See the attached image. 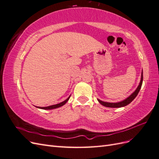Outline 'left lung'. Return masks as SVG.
Masks as SVG:
<instances>
[{
    "instance_id": "left-lung-1",
    "label": "left lung",
    "mask_w": 159,
    "mask_h": 159,
    "mask_svg": "<svg viewBox=\"0 0 159 159\" xmlns=\"http://www.w3.org/2000/svg\"><path fill=\"white\" fill-rule=\"evenodd\" d=\"M143 71L141 74V80L140 81V84H139L138 88H137V89L134 91V92L129 96V98H127L126 99H125L121 102H118V103H108V102H102L99 99H98V102L102 104V105L105 107H113V108H117V107H124L126 106L128 104H129L131 103L132 101L137 97V95H138L139 91H140L141 86H142V84H143Z\"/></svg>"
}]
</instances>
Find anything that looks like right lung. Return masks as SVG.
Returning <instances> with one entry per match:
<instances>
[{"label": "right lung", "instance_id": "obj_1", "mask_svg": "<svg viewBox=\"0 0 159 159\" xmlns=\"http://www.w3.org/2000/svg\"><path fill=\"white\" fill-rule=\"evenodd\" d=\"M70 97L67 99L66 100H65L64 102H61V103H58V104H56V105H50V106H48V107H39L38 108H40V109H56V108H57V107H61V106H62V105H64V104H66V103L68 102V101L69 100V99H70Z\"/></svg>", "mask_w": 159, "mask_h": 159}]
</instances>
